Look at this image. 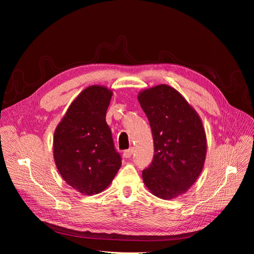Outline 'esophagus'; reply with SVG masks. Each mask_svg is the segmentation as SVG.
<instances>
[{"label": "esophagus", "mask_w": 254, "mask_h": 254, "mask_svg": "<svg viewBox=\"0 0 254 254\" xmlns=\"http://www.w3.org/2000/svg\"><path fill=\"white\" fill-rule=\"evenodd\" d=\"M132 153H133V148L130 147V148H128V149H126L124 151V153H123V156H124L125 158H130V157L132 156Z\"/></svg>", "instance_id": "esophagus-1"}]
</instances>
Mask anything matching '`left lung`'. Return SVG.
Returning a JSON list of instances; mask_svg holds the SVG:
<instances>
[{
  "label": "left lung",
  "mask_w": 254,
  "mask_h": 254,
  "mask_svg": "<svg viewBox=\"0 0 254 254\" xmlns=\"http://www.w3.org/2000/svg\"><path fill=\"white\" fill-rule=\"evenodd\" d=\"M137 99L155 148L151 163L142 173L145 186L159 198L178 197L202 171L206 153L202 122L179 92L166 84L142 91Z\"/></svg>",
  "instance_id": "left-lung-1"
}]
</instances>
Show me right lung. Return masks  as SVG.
<instances>
[{"mask_svg": "<svg viewBox=\"0 0 254 254\" xmlns=\"http://www.w3.org/2000/svg\"><path fill=\"white\" fill-rule=\"evenodd\" d=\"M112 92L91 86L75 98L54 134V159L64 181L83 195L103 191L122 165L106 113Z\"/></svg>", "mask_w": 254, "mask_h": 254, "instance_id": "1", "label": "right lung"}]
</instances>
